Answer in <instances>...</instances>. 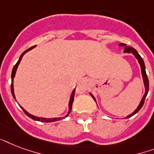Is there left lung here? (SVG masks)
I'll return each mask as SVG.
<instances>
[{"mask_svg": "<svg viewBox=\"0 0 154 154\" xmlns=\"http://www.w3.org/2000/svg\"><path fill=\"white\" fill-rule=\"evenodd\" d=\"M119 46H125V49L123 53H132V54H134V57L137 58V60L138 61L139 65L141 66V75H142V79H143V82H144V85H145V94L143 95L142 97V98L141 100V102L140 104L138 105L137 108L136 109L134 110V112H132L131 114L128 115L127 117H125V118H129L130 117L132 116H134V114H136L137 112H138L139 110L141 109V107L143 106L144 105V102H145V99H146V96H147V94H148V92H149V79L148 77H147V75H146V65H145V63H144V60L143 59L141 58V57L139 55V53H137L136 49H134V48H132L130 46H127L125 44H123V43H120L119 44ZM90 95L92 96V97L94 98V100L96 101V99L94 97V96L91 93H89ZM97 103V101H96Z\"/></svg>", "mask_w": 154, "mask_h": 154, "instance_id": "obj_1", "label": "left lung"}]
</instances>
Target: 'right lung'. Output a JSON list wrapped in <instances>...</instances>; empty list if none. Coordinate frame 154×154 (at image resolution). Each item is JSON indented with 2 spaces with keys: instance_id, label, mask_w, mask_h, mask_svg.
<instances>
[{
  "instance_id": "1",
  "label": "right lung",
  "mask_w": 154,
  "mask_h": 154,
  "mask_svg": "<svg viewBox=\"0 0 154 154\" xmlns=\"http://www.w3.org/2000/svg\"><path fill=\"white\" fill-rule=\"evenodd\" d=\"M36 47V45H34V46L32 47H30L29 49H26L25 52H23L22 54L20 55V57H19V60H18V61L17 62V64H16L15 65H14V67H13V71H12V75H11V79H12V83H11V93H12V95H13V98L15 99L16 97H15V94H14V88H13V79H14V77H15V75H16V72H17V67L18 65H19V64H20V60H21V59H22L23 56L25 55V53H27V52L30 51L31 49H32L33 48H35ZM75 89H74L73 90H72V94H71V96H70V98H69V111H68V113L66 115H65V117H63V119L64 118H65L66 117H68L69 116V114L70 113V112H71V109H72V102H73V98H74V95H75ZM21 109H22V110L25 112V113L26 115H27L28 117H30V118H32V120H34V121H37V122H56V121H59V120L61 119V117H54V118H46V117H36V116H34V115H32L30 114V113H29V112L26 111L25 109H24L21 106H20Z\"/></svg>"
}]
</instances>
